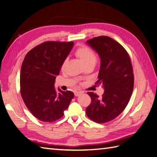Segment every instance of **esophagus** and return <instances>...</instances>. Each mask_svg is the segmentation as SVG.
I'll return each instance as SVG.
<instances>
[{"label":"esophagus","mask_w":157,"mask_h":157,"mask_svg":"<svg viewBox=\"0 0 157 157\" xmlns=\"http://www.w3.org/2000/svg\"><path fill=\"white\" fill-rule=\"evenodd\" d=\"M82 93V92H79V91H75L74 95H75V96H79Z\"/></svg>","instance_id":"1"}]
</instances>
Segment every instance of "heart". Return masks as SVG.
Masks as SVG:
<instances>
[{
    "label": "heart",
    "instance_id": "b5f03b06",
    "mask_svg": "<svg viewBox=\"0 0 157 157\" xmlns=\"http://www.w3.org/2000/svg\"><path fill=\"white\" fill-rule=\"evenodd\" d=\"M75 56L82 60L86 67L88 65H94L97 60V57L96 53L86 45H82L79 47L75 52ZM67 59H65L61 65V70H63L66 66Z\"/></svg>",
    "mask_w": 157,
    "mask_h": 157
}]
</instances>
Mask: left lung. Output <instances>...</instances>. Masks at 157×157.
<instances>
[{"mask_svg":"<svg viewBox=\"0 0 157 157\" xmlns=\"http://www.w3.org/2000/svg\"><path fill=\"white\" fill-rule=\"evenodd\" d=\"M99 54L101 59L97 86L104 92L99 97L87 92L91 103L86 114L94 122L102 124L118 116L128 105L134 87L132 65L128 52L119 43L108 36H99L87 41Z\"/></svg>","mask_w":157,"mask_h":157,"instance_id":"obj_1","label":"left lung"}]
</instances>
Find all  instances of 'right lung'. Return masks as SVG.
Returning a JSON list of instances; mask_svg holds the SVG:
<instances>
[{
    "mask_svg": "<svg viewBox=\"0 0 157 157\" xmlns=\"http://www.w3.org/2000/svg\"><path fill=\"white\" fill-rule=\"evenodd\" d=\"M74 42L45 41L33 48L21 65L20 91L24 103L35 118L53 122L63 117L74 94L54 87L61 65Z\"/></svg>",
    "mask_w": 157,
    "mask_h": 157,
    "instance_id": "right-lung-1",
    "label": "right lung"
}]
</instances>
